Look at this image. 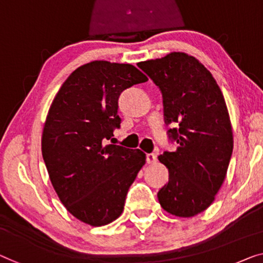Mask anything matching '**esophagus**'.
<instances>
[{"label": "esophagus", "mask_w": 263, "mask_h": 263, "mask_svg": "<svg viewBox=\"0 0 263 263\" xmlns=\"http://www.w3.org/2000/svg\"><path fill=\"white\" fill-rule=\"evenodd\" d=\"M146 162L147 164H154L157 162V156L154 154H148L146 155Z\"/></svg>", "instance_id": "obj_1"}]
</instances>
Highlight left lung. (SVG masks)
<instances>
[{
	"label": "left lung",
	"mask_w": 263,
	"mask_h": 263,
	"mask_svg": "<svg viewBox=\"0 0 263 263\" xmlns=\"http://www.w3.org/2000/svg\"><path fill=\"white\" fill-rule=\"evenodd\" d=\"M163 93L166 123L178 146L159 162L169 182L158 193L160 206L176 217H193L215 201L228 171L234 136L228 107L213 74L197 59L171 52L139 62Z\"/></svg>",
	"instance_id": "left-lung-1"
}]
</instances>
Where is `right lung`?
<instances>
[{"label":"right lung","instance_id":"obj_1","mask_svg":"<svg viewBox=\"0 0 263 263\" xmlns=\"http://www.w3.org/2000/svg\"><path fill=\"white\" fill-rule=\"evenodd\" d=\"M147 77L130 64L104 60L78 67L54 97L41 150L59 199L79 221L106 226L124 210L146 155L105 142L119 127L118 98Z\"/></svg>","mask_w":263,"mask_h":263}]
</instances>
